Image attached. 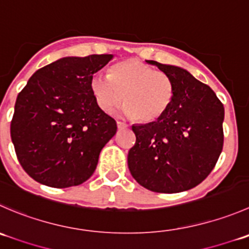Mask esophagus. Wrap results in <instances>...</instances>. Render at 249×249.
<instances>
[{
	"mask_svg": "<svg viewBox=\"0 0 249 249\" xmlns=\"http://www.w3.org/2000/svg\"><path fill=\"white\" fill-rule=\"evenodd\" d=\"M117 126H118V129H126L129 125L124 122H117Z\"/></svg>",
	"mask_w": 249,
	"mask_h": 249,
	"instance_id": "1",
	"label": "esophagus"
}]
</instances>
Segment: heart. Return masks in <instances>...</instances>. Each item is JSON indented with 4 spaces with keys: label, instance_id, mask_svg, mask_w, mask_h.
<instances>
[{
    "label": "heart",
    "instance_id": "obj_1",
    "mask_svg": "<svg viewBox=\"0 0 249 249\" xmlns=\"http://www.w3.org/2000/svg\"><path fill=\"white\" fill-rule=\"evenodd\" d=\"M90 90L102 110L110 112L124 98L123 113L143 123L161 117L174 97L171 79L137 59L114 64L108 75L93 74Z\"/></svg>",
    "mask_w": 249,
    "mask_h": 249
}]
</instances>
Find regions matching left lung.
<instances>
[{"instance_id":"8db88e82","label":"left lung","mask_w":249,"mask_h":249,"mask_svg":"<svg viewBox=\"0 0 249 249\" xmlns=\"http://www.w3.org/2000/svg\"><path fill=\"white\" fill-rule=\"evenodd\" d=\"M146 62L171 79L174 97L156 122L132 125L136 142L127 154L129 170L149 191H187L211 174L223 151L224 106L185 69Z\"/></svg>"}]
</instances>
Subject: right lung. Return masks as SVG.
Wrapping results in <instances>:
<instances>
[{"label":"right lung","mask_w":249,"mask_h":249,"mask_svg":"<svg viewBox=\"0 0 249 249\" xmlns=\"http://www.w3.org/2000/svg\"><path fill=\"white\" fill-rule=\"evenodd\" d=\"M112 58H60L36 71L19 92L11 137L19 163L35 181L66 189L93 174L117 123L95 102L90 80Z\"/></svg>","instance_id":"right-lung-1"}]
</instances>
